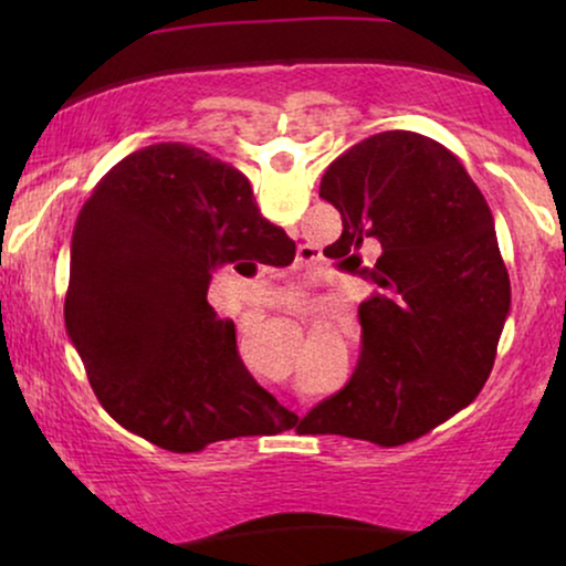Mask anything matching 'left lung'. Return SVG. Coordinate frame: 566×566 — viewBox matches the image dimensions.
<instances>
[{"mask_svg": "<svg viewBox=\"0 0 566 566\" xmlns=\"http://www.w3.org/2000/svg\"><path fill=\"white\" fill-rule=\"evenodd\" d=\"M319 197L343 218L324 255L378 292L359 305L354 375L303 426L407 444L469 407L495 365L511 308L495 218L460 159L407 129L348 148L324 172ZM373 241L381 255L365 264L360 250Z\"/></svg>", "mask_w": 566, "mask_h": 566, "instance_id": "obj_1", "label": "left lung"}]
</instances>
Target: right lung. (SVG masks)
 Returning a JSON list of instances; mask_svg holds the SVG:
<instances>
[{"instance_id":"add662e5","label":"right lung","mask_w":566,"mask_h":566,"mask_svg":"<svg viewBox=\"0 0 566 566\" xmlns=\"http://www.w3.org/2000/svg\"><path fill=\"white\" fill-rule=\"evenodd\" d=\"M295 242L250 180L188 143L129 154L84 201L71 237L66 329L103 409L151 444L199 452L290 423L207 303L223 263L287 265Z\"/></svg>"}]
</instances>
